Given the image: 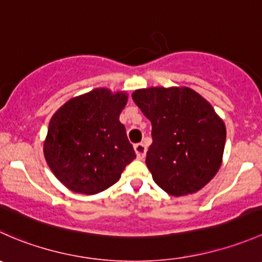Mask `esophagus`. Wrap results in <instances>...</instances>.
<instances>
[{"instance_id":"obj_1","label":"esophagus","mask_w":262,"mask_h":262,"mask_svg":"<svg viewBox=\"0 0 262 262\" xmlns=\"http://www.w3.org/2000/svg\"><path fill=\"white\" fill-rule=\"evenodd\" d=\"M134 150H136L137 153V157H138L139 160H143V158L146 157L147 146L144 143H137L136 146H134Z\"/></svg>"}]
</instances>
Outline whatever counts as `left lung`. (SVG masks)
<instances>
[{
  "label": "left lung",
  "mask_w": 262,
  "mask_h": 262,
  "mask_svg": "<svg viewBox=\"0 0 262 262\" xmlns=\"http://www.w3.org/2000/svg\"><path fill=\"white\" fill-rule=\"evenodd\" d=\"M132 97L152 124L146 165L156 184L172 196L203 189L223 161V119L185 86L139 89Z\"/></svg>",
  "instance_id": "obj_1"
}]
</instances>
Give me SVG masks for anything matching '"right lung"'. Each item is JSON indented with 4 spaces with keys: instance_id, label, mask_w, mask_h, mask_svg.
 Wrapping results in <instances>:
<instances>
[{
    "instance_id": "add662e5",
    "label": "right lung",
    "mask_w": 262,
    "mask_h": 262,
    "mask_svg": "<svg viewBox=\"0 0 262 262\" xmlns=\"http://www.w3.org/2000/svg\"><path fill=\"white\" fill-rule=\"evenodd\" d=\"M125 91L100 87L72 97L54 113L44 141V157L67 189L95 195L120 179L136 158L119 120Z\"/></svg>"
}]
</instances>
